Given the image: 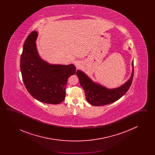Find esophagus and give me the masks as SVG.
Returning a JSON list of instances; mask_svg holds the SVG:
<instances>
[{"label": "esophagus", "mask_w": 155, "mask_h": 155, "mask_svg": "<svg viewBox=\"0 0 155 155\" xmlns=\"http://www.w3.org/2000/svg\"><path fill=\"white\" fill-rule=\"evenodd\" d=\"M75 65H76V67H78V64L75 63Z\"/></svg>", "instance_id": "1"}]
</instances>
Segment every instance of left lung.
<instances>
[{
  "mask_svg": "<svg viewBox=\"0 0 155 155\" xmlns=\"http://www.w3.org/2000/svg\"><path fill=\"white\" fill-rule=\"evenodd\" d=\"M133 71L129 80L118 88L109 89L92 81L83 71L78 70L77 75L81 87L84 89L86 99L91 104L96 106L113 103L121 98L130 88L134 76V61L132 62Z\"/></svg>",
  "mask_w": 155,
  "mask_h": 155,
  "instance_id": "left-lung-1",
  "label": "left lung"
}]
</instances>
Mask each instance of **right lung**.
<instances>
[{"label": "right lung", "instance_id": "1", "mask_svg": "<svg viewBox=\"0 0 155 155\" xmlns=\"http://www.w3.org/2000/svg\"><path fill=\"white\" fill-rule=\"evenodd\" d=\"M38 32L32 31L25 39L20 59L24 84L31 95L41 102L57 104L66 96L68 78L76 71L74 64H51L41 59L35 41Z\"/></svg>", "mask_w": 155, "mask_h": 155}]
</instances>
